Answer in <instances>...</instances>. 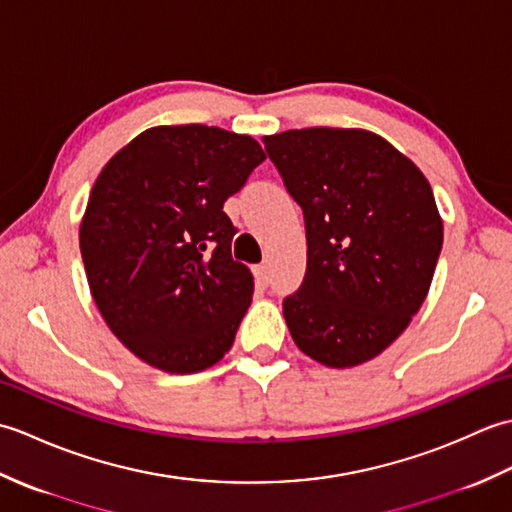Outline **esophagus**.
Segmentation results:
<instances>
[{
	"mask_svg": "<svg viewBox=\"0 0 512 512\" xmlns=\"http://www.w3.org/2000/svg\"><path fill=\"white\" fill-rule=\"evenodd\" d=\"M255 277H257L259 284L268 286V284H270V266H268V264H259V266L255 268Z\"/></svg>",
	"mask_w": 512,
	"mask_h": 512,
	"instance_id": "1",
	"label": "esophagus"
}]
</instances>
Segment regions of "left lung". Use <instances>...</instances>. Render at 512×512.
<instances>
[{"label":"left lung","mask_w":512,"mask_h":512,"mask_svg":"<svg viewBox=\"0 0 512 512\" xmlns=\"http://www.w3.org/2000/svg\"><path fill=\"white\" fill-rule=\"evenodd\" d=\"M264 145L306 217V279L284 301L292 341L325 367L372 361L427 299L442 248L431 184L367 129H288Z\"/></svg>","instance_id":"8db88e82"}]
</instances>
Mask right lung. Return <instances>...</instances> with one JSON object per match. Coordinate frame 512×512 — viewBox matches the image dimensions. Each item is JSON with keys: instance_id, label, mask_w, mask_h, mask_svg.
I'll use <instances>...</instances> for the list:
<instances>
[{"instance_id": "obj_1", "label": "right lung", "mask_w": 512, "mask_h": 512, "mask_svg": "<svg viewBox=\"0 0 512 512\" xmlns=\"http://www.w3.org/2000/svg\"><path fill=\"white\" fill-rule=\"evenodd\" d=\"M266 158L255 138L158 125L107 160L81 217L92 299L129 352L167 374L222 361L253 301L222 211Z\"/></svg>"}]
</instances>
